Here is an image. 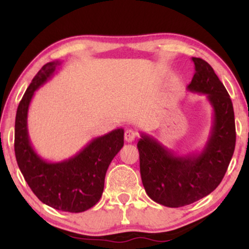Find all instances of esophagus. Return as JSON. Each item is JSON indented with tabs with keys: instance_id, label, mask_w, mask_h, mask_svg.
I'll return each mask as SVG.
<instances>
[{
	"instance_id": "34e87169",
	"label": "esophagus",
	"mask_w": 249,
	"mask_h": 249,
	"mask_svg": "<svg viewBox=\"0 0 249 249\" xmlns=\"http://www.w3.org/2000/svg\"><path fill=\"white\" fill-rule=\"evenodd\" d=\"M138 132L134 130V129H127L124 131V141L127 142H132L135 141V138L137 137Z\"/></svg>"
}]
</instances>
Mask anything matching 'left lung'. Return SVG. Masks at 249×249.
Here are the masks:
<instances>
[{
    "instance_id": "1",
    "label": "left lung",
    "mask_w": 249,
    "mask_h": 249,
    "mask_svg": "<svg viewBox=\"0 0 249 249\" xmlns=\"http://www.w3.org/2000/svg\"><path fill=\"white\" fill-rule=\"evenodd\" d=\"M192 60L195 74L187 89L205 94L213 107V124L202 153L176 155L145 134L137 144L146 193L168 207L189 205L212 193L222 181L236 146L233 107L226 87L206 61Z\"/></svg>"
}]
</instances>
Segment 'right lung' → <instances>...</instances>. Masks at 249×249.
<instances>
[{
    "mask_svg": "<svg viewBox=\"0 0 249 249\" xmlns=\"http://www.w3.org/2000/svg\"><path fill=\"white\" fill-rule=\"evenodd\" d=\"M60 61L42 67L20 101L15 124V153L26 182L40 202L63 212L79 213L93 207L102 197L107 168L124 146V129L94 138L86 147L62 162H47L30 144L27 115L37 88L45 84Z\"/></svg>",
    "mask_w": 249,
    "mask_h": 249,
    "instance_id": "obj_1",
    "label": "right lung"
}]
</instances>
